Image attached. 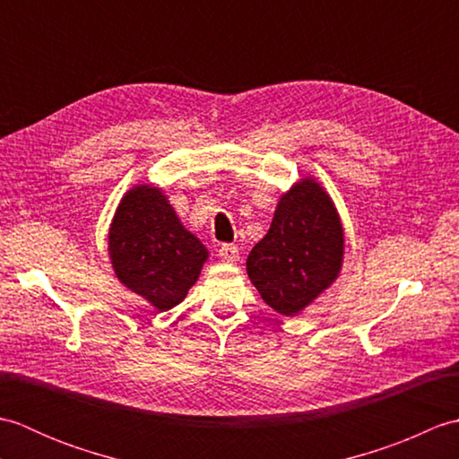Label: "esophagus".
Segmentation results:
<instances>
[{
	"label": "esophagus",
	"mask_w": 459,
	"mask_h": 459,
	"mask_svg": "<svg viewBox=\"0 0 459 459\" xmlns=\"http://www.w3.org/2000/svg\"><path fill=\"white\" fill-rule=\"evenodd\" d=\"M219 256L224 262H237V258H238V247L237 245H222L219 248Z\"/></svg>",
	"instance_id": "esophagus-1"
}]
</instances>
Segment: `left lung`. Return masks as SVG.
<instances>
[{"instance_id": "left-lung-1", "label": "left lung", "mask_w": 459, "mask_h": 459, "mask_svg": "<svg viewBox=\"0 0 459 459\" xmlns=\"http://www.w3.org/2000/svg\"><path fill=\"white\" fill-rule=\"evenodd\" d=\"M341 260L343 229L333 203L314 179H304L280 199L247 270L272 309L296 316L337 278Z\"/></svg>"}]
</instances>
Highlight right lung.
<instances>
[{
  "label": "right lung",
  "mask_w": 459,
  "mask_h": 459,
  "mask_svg": "<svg viewBox=\"0 0 459 459\" xmlns=\"http://www.w3.org/2000/svg\"><path fill=\"white\" fill-rule=\"evenodd\" d=\"M108 245L122 284L161 311L181 304L207 260V248L150 185L134 187L122 199Z\"/></svg>",
  "instance_id": "add662e5"
}]
</instances>
